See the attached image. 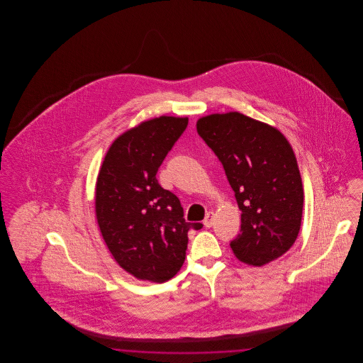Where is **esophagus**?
I'll return each instance as SVG.
<instances>
[{"instance_id": "obj_1", "label": "esophagus", "mask_w": 363, "mask_h": 363, "mask_svg": "<svg viewBox=\"0 0 363 363\" xmlns=\"http://www.w3.org/2000/svg\"><path fill=\"white\" fill-rule=\"evenodd\" d=\"M213 219H215V215H213V212H208L207 216H206V219H204V225L206 227H212L213 225Z\"/></svg>"}]
</instances>
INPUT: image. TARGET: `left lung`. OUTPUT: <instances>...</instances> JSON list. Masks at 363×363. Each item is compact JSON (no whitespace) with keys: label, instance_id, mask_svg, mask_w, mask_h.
Returning a JSON list of instances; mask_svg holds the SVG:
<instances>
[{"label":"left lung","instance_id":"left-lung-1","mask_svg":"<svg viewBox=\"0 0 363 363\" xmlns=\"http://www.w3.org/2000/svg\"><path fill=\"white\" fill-rule=\"evenodd\" d=\"M197 133L223 164L241 211L235 257L261 267L283 256L298 237L303 186L296 157L277 128L238 111L197 121Z\"/></svg>","mask_w":363,"mask_h":363}]
</instances>
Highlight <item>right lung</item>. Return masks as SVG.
<instances>
[{
  "label": "right lung",
  "mask_w": 363,
  "mask_h": 363,
  "mask_svg": "<svg viewBox=\"0 0 363 363\" xmlns=\"http://www.w3.org/2000/svg\"><path fill=\"white\" fill-rule=\"evenodd\" d=\"M188 121L162 116L129 129L114 140L98 175L95 212L102 237L118 265L140 280L163 283L185 261L190 223L156 173Z\"/></svg>",
  "instance_id": "obj_1"
}]
</instances>
